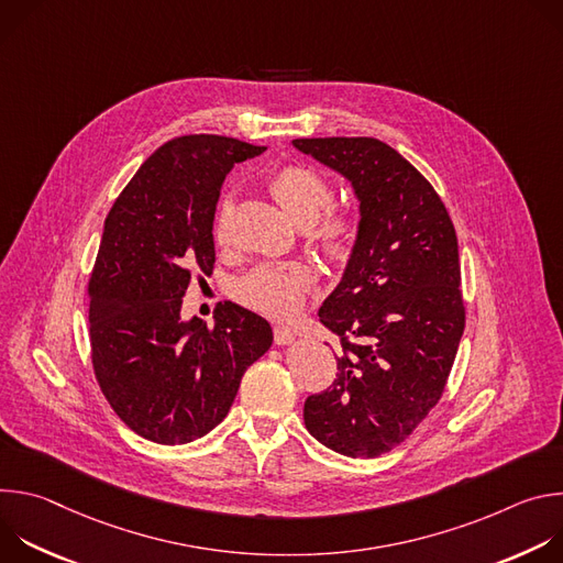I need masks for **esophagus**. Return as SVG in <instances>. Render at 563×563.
<instances>
[{
	"mask_svg": "<svg viewBox=\"0 0 563 563\" xmlns=\"http://www.w3.org/2000/svg\"><path fill=\"white\" fill-rule=\"evenodd\" d=\"M294 339H296L294 330H289L285 325H274V341H276V345H289V343H294Z\"/></svg>",
	"mask_w": 563,
	"mask_h": 563,
	"instance_id": "obj_1",
	"label": "esophagus"
}]
</instances>
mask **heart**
I'll list each match as a JSON object with an SVG mask.
<instances>
[{"label":"heart","mask_w":563,"mask_h":563,"mask_svg":"<svg viewBox=\"0 0 563 563\" xmlns=\"http://www.w3.org/2000/svg\"><path fill=\"white\" fill-rule=\"evenodd\" d=\"M267 187L285 211L307 227V240L332 263H345L361 235V218L354 209L332 202L330 180L302 163H287L272 172ZM231 233V202L222 200L213 220V238L224 245ZM316 274L302 263H265L235 283V294L247 307L276 318L300 311Z\"/></svg>","instance_id":"obj_1"}]
</instances>
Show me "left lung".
Wrapping results in <instances>:
<instances>
[{
	"label": "left lung",
	"instance_id": "left-lung-1",
	"mask_svg": "<svg viewBox=\"0 0 563 563\" xmlns=\"http://www.w3.org/2000/svg\"><path fill=\"white\" fill-rule=\"evenodd\" d=\"M352 180L361 235L318 311L339 343L332 385L305 400V428L345 456H380L439 404L465 328L452 218L408 159L376 137H298Z\"/></svg>",
	"mask_w": 563,
	"mask_h": 563
}]
</instances>
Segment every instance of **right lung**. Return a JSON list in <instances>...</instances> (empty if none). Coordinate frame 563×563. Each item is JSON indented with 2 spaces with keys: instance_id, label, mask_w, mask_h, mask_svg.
<instances>
[{
  "instance_id": "1",
  "label": "right lung",
  "mask_w": 563,
  "mask_h": 563,
  "mask_svg": "<svg viewBox=\"0 0 563 563\" xmlns=\"http://www.w3.org/2000/svg\"><path fill=\"white\" fill-rule=\"evenodd\" d=\"M263 151L227 135H178L144 159L104 220L89 278L91 363L115 415L153 443L211 432L272 345L267 320L233 302L211 328L180 320L191 272H213L220 187L235 163Z\"/></svg>"
}]
</instances>
